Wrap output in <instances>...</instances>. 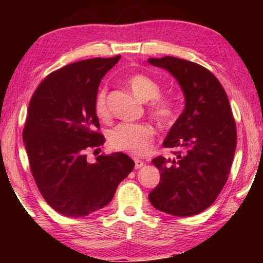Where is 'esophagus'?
Returning <instances> with one entry per match:
<instances>
[{
  "instance_id": "obj_1",
  "label": "esophagus",
  "mask_w": 263,
  "mask_h": 263,
  "mask_svg": "<svg viewBox=\"0 0 263 263\" xmlns=\"http://www.w3.org/2000/svg\"><path fill=\"white\" fill-rule=\"evenodd\" d=\"M134 163H135V168H140V167H142L143 165H145V163H143L142 160H140V159H134Z\"/></svg>"
}]
</instances>
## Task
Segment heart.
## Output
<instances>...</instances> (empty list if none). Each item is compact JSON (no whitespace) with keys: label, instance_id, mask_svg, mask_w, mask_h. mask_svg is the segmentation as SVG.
Here are the masks:
<instances>
[{"label":"heart","instance_id":"b5f03b06","mask_svg":"<svg viewBox=\"0 0 263 263\" xmlns=\"http://www.w3.org/2000/svg\"><path fill=\"white\" fill-rule=\"evenodd\" d=\"M129 87L136 97L142 100H151V112L163 125H170L177 117V107L174 99L160 95V85L145 74H135L128 80ZM95 112L100 120L110 117L107 106L106 89L102 88L95 99ZM156 136L149 124L121 123L107 133V142L115 151H121L133 156H143L148 152Z\"/></svg>","mask_w":263,"mask_h":263}]
</instances>
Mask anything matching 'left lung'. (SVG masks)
<instances>
[{
    "label": "left lung",
    "instance_id": "1",
    "mask_svg": "<svg viewBox=\"0 0 263 263\" xmlns=\"http://www.w3.org/2000/svg\"><path fill=\"white\" fill-rule=\"evenodd\" d=\"M170 71L185 96V109L164 141L174 159L152 163L160 181L148 199L157 210L190 217L207 210L224 188L235 156L236 122L224 87L207 68L172 56L148 59Z\"/></svg>",
    "mask_w": 263,
    "mask_h": 263
}]
</instances>
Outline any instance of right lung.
Segmentation results:
<instances>
[{"label": "right lung", "instance_id": "1", "mask_svg": "<svg viewBox=\"0 0 263 263\" xmlns=\"http://www.w3.org/2000/svg\"><path fill=\"white\" fill-rule=\"evenodd\" d=\"M121 56L82 60L49 74L32 96L23 138L42 196L66 217H85L105 207L134 168L124 153L88 163L86 151L103 145L95 99L104 75Z\"/></svg>", "mask_w": 263, "mask_h": 263}]
</instances>
